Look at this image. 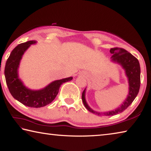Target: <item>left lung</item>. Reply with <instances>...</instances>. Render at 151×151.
Listing matches in <instances>:
<instances>
[{
	"instance_id": "left-lung-1",
	"label": "left lung",
	"mask_w": 151,
	"mask_h": 151,
	"mask_svg": "<svg viewBox=\"0 0 151 151\" xmlns=\"http://www.w3.org/2000/svg\"><path fill=\"white\" fill-rule=\"evenodd\" d=\"M110 52L112 54L111 61L117 63L124 70L125 75L129 83V93L127 98L121 105L112 111L107 112H97L92 109L86 103L85 98L86 88L82 94L83 104L88 111L99 116H112L123 112L131 104L139 93L140 85V64L136 57L121 48H111Z\"/></svg>"
}]
</instances>
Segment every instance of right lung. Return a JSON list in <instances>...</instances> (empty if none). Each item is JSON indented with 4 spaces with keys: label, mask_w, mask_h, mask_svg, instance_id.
I'll return each mask as SVG.
<instances>
[{
    "label": "right lung",
    "mask_w": 151,
    "mask_h": 151,
    "mask_svg": "<svg viewBox=\"0 0 151 151\" xmlns=\"http://www.w3.org/2000/svg\"><path fill=\"white\" fill-rule=\"evenodd\" d=\"M36 43V40H29L19 45L12 50L5 65L4 76L10 93L16 100L25 106L40 108L52 103L58 94L61 85L70 81L73 77L54 81L39 90L27 87L19 78V68L24 53L30 45Z\"/></svg>",
    "instance_id": "obj_1"
}]
</instances>
